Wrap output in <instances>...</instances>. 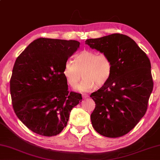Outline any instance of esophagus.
I'll use <instances>...</instances> for the list:
<instances>
[{"instance_id": "esophagus-1", "label": "esophagus", "mask_w": 160, "mask_h": 160, "mask_svg": "<svg viewBox=\"0 0 160 160\" xmlns=\"http://www.w3.org/2000/svg\"><path fill=\"white\" fill-rule=\"evenodd\" d=\"M82 95H83V98H88V95L87 94V93H82Z\"/></svg>"}]
</instances>
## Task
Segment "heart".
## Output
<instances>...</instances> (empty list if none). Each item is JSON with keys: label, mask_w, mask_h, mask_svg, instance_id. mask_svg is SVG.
Returning a JSON list of instances; mask_svg holds the SVG:
<instances>
[{"label": "heart", "mask_w": 160, "mask_h": 160, "mask_svg": "<svg viewBox=\"0 0 160 160\" xmlns=\"http://www.w3.org/2000/svg\"><path fill=\"white\" fill-rule=\"evenodd\" d=\"M112 70V61L106 53L85 49L74 57L73 62L65 63L62 74L68 85L73 88H77L83 77L79 89L87 91L95 86H104L110 79Z\"/></svg>", "instance_id": "obj_1"}]
</instances>
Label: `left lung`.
Listing matches in <instances>:
<instances>
[{"mask_svg": "<svg viewBox=\"0 0 160 160\" xmlns=\"http://www.w3.org/2000/svg\"><path fill=\"white\" fill-rule=\"evenodd\" d=\"M86 44L106 53L113 63L110 79L90 96L95 102L92 127L106 137L124 136L147 111L153 89L150 60L132 38L119 33L88 39Z\"/></svg>", "mask_w": 160, "mask_h": 160, "instance_id": "obj_1", "label": "left lung"}]
</instances>
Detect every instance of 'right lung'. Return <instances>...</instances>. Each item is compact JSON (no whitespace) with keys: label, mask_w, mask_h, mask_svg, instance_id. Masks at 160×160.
<instances>
[{"label":"right lung","mask_w":160,"mask_h":160,"mask_svg":"<svg viewBox=\"0 0 160 160\" xmlns=\"http://www.w3.org/2000/svg\"><path fill=\"white\" fill-rule=\"evenodd\" d=\"M79 44L76 40L39 38L15 61L10 79L12 107L18 118L36 134L61 133L72 108L82 100L80 93L69 91L62 74Z\"/></svg>","instance_id":"add662e5"}]
</instances>
